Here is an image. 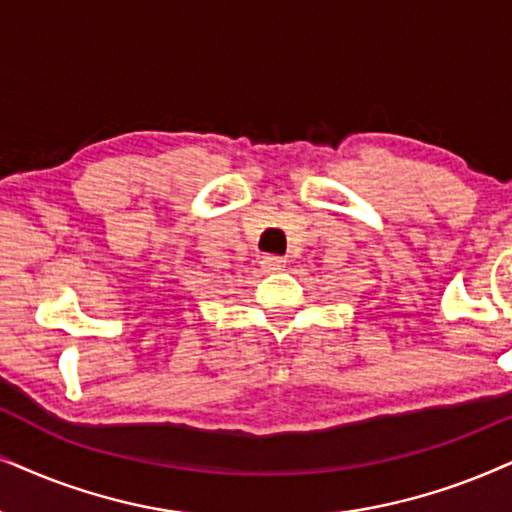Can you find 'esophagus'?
Segmentation results:
<instances>
[{
	"mask_svg": "<svg viewBox=\"0 0 512 512\" xmlns=\"http://www.w3.org/2000/svg\"><path fill=\"white\" fill-rule=\"evenodd\" d=\"M260 264L264 271H281L283 267H286V260H283V257H276V255H264Z\"/></svg>",
	"mask_w": 512,
	"mask_h": 512,
	"instance_id": "obj_1",
	"label": "esophagus"
}]
</instances>
